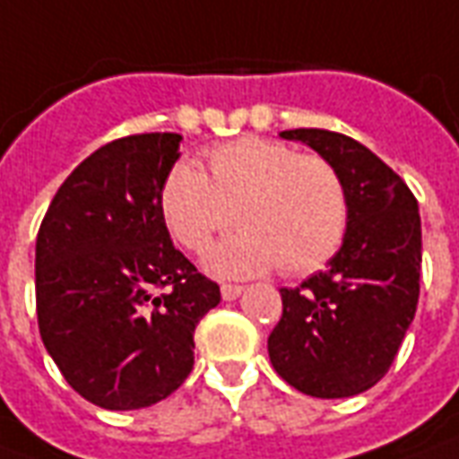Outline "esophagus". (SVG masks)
I'll return each mask as SVG.
<instances>
[{
    "instance_id": "esophagus-1",
    "label": "esophagus",
    "mask_w": 459,
    "mask_h": 459,
    "mask_svg": "<svg viewBox=\"0 0 459 459\" xmlns=\"http://www.w3.org/2000/svg\"><path fill=\"white\" fill-rule=\"evenodd\" d=\"M222 299L225 300H237L242 296V286H234V283H222Z\"/></svg>"
}]
</instances>
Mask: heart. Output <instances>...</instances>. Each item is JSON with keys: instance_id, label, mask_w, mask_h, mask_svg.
<instances>
[{"instance_id": "heart-1", "label": "heart", "mask_w": 459, "mask_h": 459, "mask_svg": "<svg viewBox=\"0 0 459 459\" xmlns=\"http://www.w3.org/2000/svg\"><path fill=\"white\" fill-rule=\"evenodd\" d=\"M173 239L203 252L234 222L239 232L212 247L205 266L217 276H259L279 266L303 276L327 264L347 232V193L320 156L266 136H242L207 152V173L176 163L159 195Z\"/></svg>"}]
</instances>
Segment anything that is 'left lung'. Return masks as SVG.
<instances>
[{
  "label": "left lung",
  "instance_id": "left-lung-1",
  "mask_svg": "<svg viewBox=\"0 0 459 459\" xmlns=\"http://www.w3.org/2000/svg\"><path fill=\"white\" fill-rule=\"evenodd\" d=\"M333 163L347 193V232L337 254L299 289H281L283 316L269 335L281 379L316 399H347L389 371L413 323L420 281V215L403 180L350 136L290 129Z\"/></svg>",
  "mask_w": 459,
  "mask_h": 459
}]
</instances>
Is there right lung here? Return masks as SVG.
Wrapping results in <instances>:
<instances>
[{
	"instance_id": "1",
	"label": "right lung",
	"mask_w": 459,
	"mask_h": 459,
	"mask_svg": "<svg viewBox=\"0 0 459 459\" xmlns=\"http://www.w3.org/2000/svg\"><path fill=\"white\" fill-rule=\"evenodd\" d=\"M180 134L100 146L53 197L36 239L46 350L82 399L107 411L159 403L193 369V333L220 286L170 242L160 186Z\"/></svg>"
}]
</instances>
